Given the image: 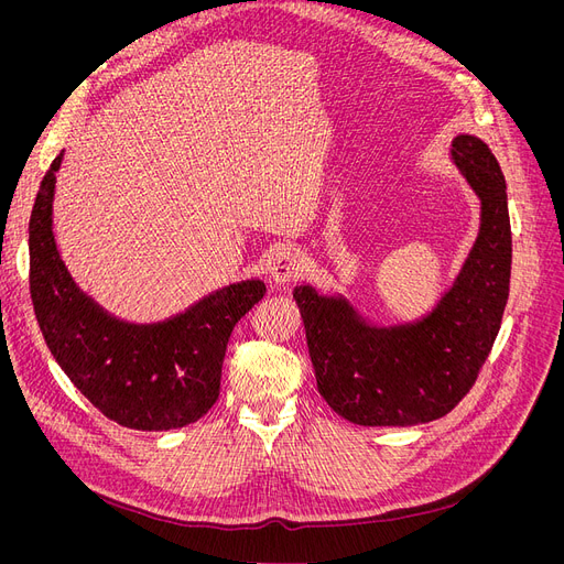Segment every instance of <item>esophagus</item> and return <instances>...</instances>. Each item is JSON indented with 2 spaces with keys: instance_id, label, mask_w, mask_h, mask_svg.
I'll return each mask as SVG.
<instances>
[{
  "instance_id": "1",
  "label": "esophagus",
  "mask_w": 564,
  "mask_h": 564,
  "mask_svg": "<svg viewBox=\"0 0 564 564\" xmlns=\"http://www.w3.org/2000/svg\"><path fill=\"white\" fill-rule=\"evenodd\" d=\"M304 267H306V260H304L302 251H297V249L279 251L274 262L270 264V279L276 285H285V283L297 279L304 272Z\"/></svg>"
}]
</instances>
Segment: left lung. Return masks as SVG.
<instances>
[{
	"label": "left lung",
	"instance_id": "left-lung-1",
	"mask_svg": "<svg viewBox=\"0 0 564 564\" xmlns=\"http://www.w3.org/2000/svg\"><path fill=\"white\" fill-rule=\"evenodd\" d=\"M451 162L480 198V228L453 283L413 319L372 322L343 292L297 285L317 391L345 421L411 427L453 411L470 391L508 304L512 232L506 177L476 134L453 139Z\"/></svg>",
	"mask_w": 564,
	"mask_h": 564
}]
</instances>
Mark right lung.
I'll list each match as a JSON object with an SVG mask.
<instances>
[{
	"label": "right lung",
	"instance_id": "right-lung-1",
	"mask_svg": "<svg viewBox=\"0 0 564 564\" xmlns=\"http://www.w3.org/2000/svg\"><path fill=\"white\" fill-rule=\"evenodd\" d=\"M47 169L29 219V290L43 338L79 393L118 425L166 432L196 423L219 398L230 332L264 294L260 279L213 290L158 322L105 311L75 283L52 230L56 171Z\"/></svg>",
	"mask_w": 564,
	"mask_h": 564
}]
</instances>
